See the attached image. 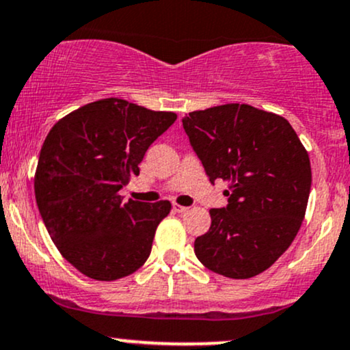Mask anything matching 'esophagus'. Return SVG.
Masks as SVG:
<instances>
[{
  "mask_svg": "<svg viewBox=\"0 0 350 350\" xmlns=\"http://www.w3.org/2000/svg\"><path fill=\"white\" fill-rule=\"evenodd\" d=\"M172 211H174V213H178V214H183V213H187V211H189V207H186V206H179V204H172Z\"/></svg>",
  "mask_w": 350,
  "mask_h": 350,
  "instance_id": "obj_1",
  "label": "esophagus"
}]
</instances>
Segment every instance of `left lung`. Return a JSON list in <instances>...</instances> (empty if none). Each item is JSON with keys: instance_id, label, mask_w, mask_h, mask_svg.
<instances>
[{"instance_id": "obj_1", "label": "left lung", "mask_w": 350, "mask_h": 350, "mask_svg": "<svg viewBox=\"0 0 350 350\" xmlns=\"http://www.w3.org/2000/svg\"><path fill=\"white\" fill-rule=\"evenodd\" d=\"M183 126L211 184L228 181V206L209 211L196 257L224 278H254L301 228L312 183L309 154L287 119L249 105L194 111Z\"/></svg>"}]
</instances>
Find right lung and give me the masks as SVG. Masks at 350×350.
<instances>
[{
	"mask_svg": "<svg viewBox=\"0 0 350 350\" xmlns=\"http://www.w3.org/2000/svg\"><path fill=\"white\" fill-rule=\"evenodd\" d=\"M176 118L107 98L69 113L46 136L34 176L38 209L64 259L88 278H126L151 254L171 202L124 204L119 191Z\"/></svg>",
	"mask_w": 350,
	"mask_h": 350,
	"instance_id": "right-lung-1",
	"label": "right lung"
}]
</instances>
